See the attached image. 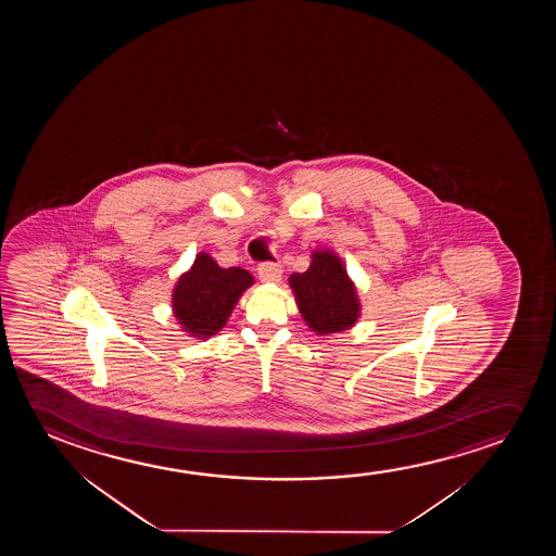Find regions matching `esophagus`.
Masks as SVG:
<instances>
[{"instance_id": "obj_1", "label": "esophagus", "mask_w": 556, "mask_h": 556, "mask_svg": "<svg viewBox=\"0 0 556 556\" xmlns=\"http://www.w3.org/2000/svg\"><path fill=\"white\" fill-rule=\"evenodd\" d=\"M282 269L275 262H262L258 266V277L262 281L277 282L281 279Z\"/></svg>"}]
</instances>
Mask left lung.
<instances>
[{
  "instance_id": "left-lung-1",
  "label": "left lung",
  "mask_w": 556,
  "mask_h": 556,
  "mask_svg": "<svg viewBox=\"0 0 556 556\" xmlns=\"http://www.w3.org/2000/svg\"><path fill=\"white\" fill-rule=\"evenodd\" d=\"M290 285L305 323L317 334L340 332L357 320L355 287L334 254L315 252L312 266L304 274L290 275Z\"/></svg>"
}]
</instances>
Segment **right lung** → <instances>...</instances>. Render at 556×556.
Returning a JSON list of instances; mask_svg holds the SVG:
<instances>
[{
	"label": "right lung",
	"instance_id": "add662e5",
	"mask_svg": "<svg viewBox=\"0 0 556 556\" xmlns=\"http://www.w3.org/2000/svg\"><path fill=\"white\" fill-rule=\"evenodd\" d=\"M252 275L241 267L222 269L208 254L201 252L188 274L180 277L173 294L176 319L184 330L205 340L220 330Z\"/></svg>",
	"mask_w": 556,
	"mask_h": 556
}]
</instances>
